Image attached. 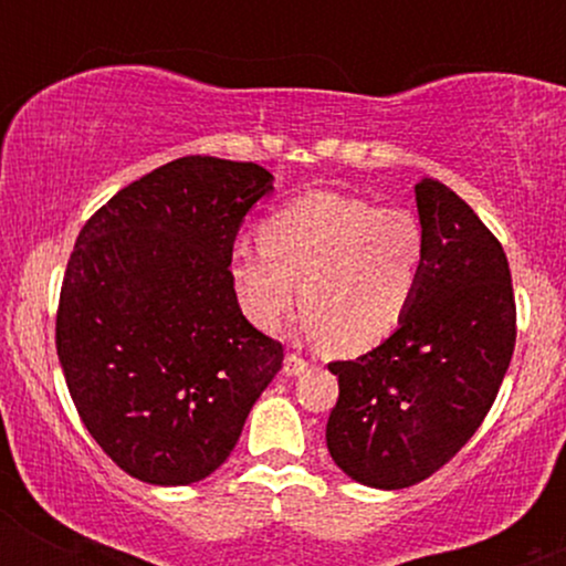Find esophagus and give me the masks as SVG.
<instances>
[{
  "label": "esophagus",
  "mask_w": 566,
  "mask_h": 566,
  "mask_svg": "<svg viewBox=\"0 0 566 566\" xmlns=\"http://www.w3.org/2000/svg\"><path fill=\"white\" fill-rule=\"evenodd\" d=\"M306 367H310V361L306 358H301L298 353H287V358H284V373L293 378V375H301L306 373Z\"/></svg>",
  "instance_id": "34e87169"
}]
</instances>
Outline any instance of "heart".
<instances>
[{
  "mask_svg": "<svg viewBox=\"0 0 566 566\" xmlns=\"http://www.w3.org/2000/svg\"><path fill=\"white\" fill-rule=\"evenodd\" d=\"M424 260V224L410 210L310 191L262 221L260 243L232 254L230 279L262 331H276L293 312L301 282L306 334L331 339L342 356H358L410 315Z\"/></svg>",
  "mask_w": 566,
  "mask_h": 566,
  "instance_id": "b5f03b06",
  "label": "heart"
}]
</instances>
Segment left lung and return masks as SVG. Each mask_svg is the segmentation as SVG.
I'll return each mask as SVG.
<instances>
[{
    "instance_id": "1",
    "label": "left lung",
    "mask_w": 566,
    "mask_h": 566,
    "mask_svg": "<svg viewBox=\"0 0 566 566\" xmlns=\"http://www.w3.org/2000/svg\"><path fill=\"white\" fill-rule=\"evenodd\" d=\"M427 260L419 295L386 342L331 361L339 397L325 424L336 465L402 490L447 465L479 430L517 336L512 273L499 238L432 177L416 182Z\"/></svg>"
}]
</instances>
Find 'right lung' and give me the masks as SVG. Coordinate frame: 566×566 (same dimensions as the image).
<instances>
[{"instance_id": "obj_1", "label": "right lung", "mask_w": 566, "mask_h": 566, "mask_svg": "<svg viewBox=\"0 0 566 566\" xmlns=\"http://www.w3.org/2000/svg\"><path fill=\"white\" fill-rule=\"evenodd\" d=\"M273 175L186 156L95 210L56 306V356L84 427L147 484H191L241 438L284 347L243 317L232 247Z\"/></svg>"}]
</instances>
